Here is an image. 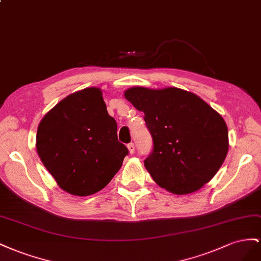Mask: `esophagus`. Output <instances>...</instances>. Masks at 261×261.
<instances>
[{"label":"esophagus","instance_id":"obj_1","mask_svg":"<svg viewBox=\"0 0 261 261\" xmlns=\"http://www.w3.org/2000/svg\"><path fill=\"white\" fill-rule=\"evenodd\" d=\"M128 150H129V153L130 154H133L135 153V150H136V147H135V143H129L128 144Z\"/></svg>","mask_w":261,"mask_h":261}]
</instances>
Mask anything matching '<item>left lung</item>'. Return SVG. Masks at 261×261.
<instances>
[{
  "label": "left lung",
  "instance_id": "1",
  "mask_svg": "<svg viewBox=\"0 0 261 261\" xmlns=\"http://www.w3.org/2000/svg\"><path fill=\"white\" fill-rule=\"evenodd\" d=\"M124 97L144 113L153 139L144 166L160 187L187 195L212 179L228 151L227 125L218 111L177 87H131Z\"/></svg>",
  "mask_w": 261,
  "mask_h": 261
}]
</instances>
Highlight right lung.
<instances>
[{"instance_id": "obj_1", "label": "right lung", "mask_w": 261, "mask_h": 261, "mask_svg": "<svg viewBox=\"0 0 261 261\" xmlns=\"http://www.w3.org/2000/svg\"><path fill=\"white\" fill-rule=\"evenodd\" d=\"M36 147L59 187L80 197L105 188L129 153L118 141L117 122L98 87L66 96L48 111L38 125Z\"/></svg>"}]
</instances>
